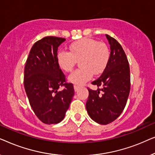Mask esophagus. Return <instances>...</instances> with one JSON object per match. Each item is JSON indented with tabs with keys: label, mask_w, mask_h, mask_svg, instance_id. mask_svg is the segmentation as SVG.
Returning <instances> with one entry per match:
<instances>
[{
	"label": "esophagus",
	"mask_w": 155,
	"mask_h": 155,
	"mask_svg": "<svg viewBox=\"0 0 155 155\" xmlns=\"http://www.w3.org/2000/svg\"><path fill=\"white\" fill-rule=\"evenodd\" d=\"M80 87L78 86V85H74V90H75V92H78V90H79Z\"/></svg>",
	"instance_id": "esophagus-1"
}]
</instances>
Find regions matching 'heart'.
<instances>
[{
	"mask_svg": "<svg viewBox=\"0 0 155 155\" xmlns=\"http://www.w3.org/2000/svg\"><path fill=\"white\" fill-rule=\"evenodd\" d=\"M70 51L61 50L57 54V63L63 71L71 72L77 61L80 68L72 73L68 80L82 85L92 78L93 74L99 75L104 71L109 63L110 52L104 43L90 38L79 39L69 46Z\"/></svg>",
	"mask_w": 155,
	"mask_h": 155,
	"instance_id": "heart-1",
	"label": "heart"
}]
</instances>
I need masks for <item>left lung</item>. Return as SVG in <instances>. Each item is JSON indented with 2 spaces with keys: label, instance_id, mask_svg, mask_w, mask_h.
<instances>
[{
  "label": "left lung",
  "instance_id": "left-lung-1",
  "mask_svg": "<svg viewBox=\"0 0 155 155\" xmlns=\"http://www.w3.org/2000/svg\"><path fill=\"white\" fill-rule=\"evenodd\" d=\"M106 37L111 48L109 63L100 77L92 82L97 90L87 87L86 103L89 116L101 125L113 122L120 115L130 90V67L126 53L114 38L108 35Z\"/></svg>",
  "mask_w": 155,
  "mask_h": 155
}]
</instances>
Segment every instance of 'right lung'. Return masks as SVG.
<instances>
[{
	"mask_svg": "<svg viewBox=\"0 0 155 155\" xmlns=\"http://www.w3.org/2000/svg\"><path fill=\"white\" fill-rule=\"evenodd\" d=\"M65 40L52 36L42 38L32 46L25 63V92L35 115L45 124H58L64 118L75 93L57 63L58 47Z\"/></svg>",
	"mask_w": 155,
	"mask_h": 155,
	"instance_id": "add662e5",
	"label": "right lung"
}]
</instances>
